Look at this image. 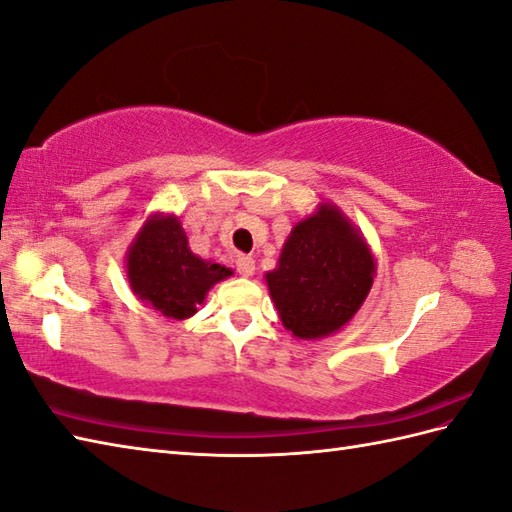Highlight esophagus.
<instances>
[{
	"label": "esophagus",
	"instance_id": "34e87169",
	"mask_svg": "<svg viewBox=\"0 0 512 512\" xmlns=\"http://www.w3.org/2000/svg\"><path fill=\"white\" fill-rule=\"evenodd\" d=\"M235 266L239 270V275H244V277H250L255 273V259L250 255H237Z\"/></svg>",
	"mask_w": 512,
	"mask_h": 512
}]
</instances>
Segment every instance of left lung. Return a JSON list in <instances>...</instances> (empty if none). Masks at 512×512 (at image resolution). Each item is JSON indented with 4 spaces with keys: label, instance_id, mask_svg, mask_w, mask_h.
Instances as JSON below:
<instances>
[{
    "label": "left lung",
    "instance_id": "1",
    "mask_svg": "<svg viewBox=\"0 0 512 512\" xmlns=\"http://www.w3.org/2000/svg\"><path fill=\"white\" fill-rule=\"evenodd\" d=\"M365 239L330 204L301 220L266 275L281 323L299 339H321L350 321L374 281Z\"/></svg>",
    "mask_w": 512,
    "mask_h": 512
}]
</instances>
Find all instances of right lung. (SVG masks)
<instances>
[{
	"label": "right lung",
	"instance_id": "right-lung-1",
	"mask_svg": "<svg viewBox=\"0 0 512 512\" xmlns=\"http://www.w3.org/2000/svg\"><path fill=\"white\" fill-rule=\"evenodd\" d=\"M228 275V268L191 253L178 217L171 215L151 217L127 255L132 290L169 319L191 317L209 288Z\"/></svg>",
	"mask_w": 512,
	"mask_h": 512
}]
</instances>
